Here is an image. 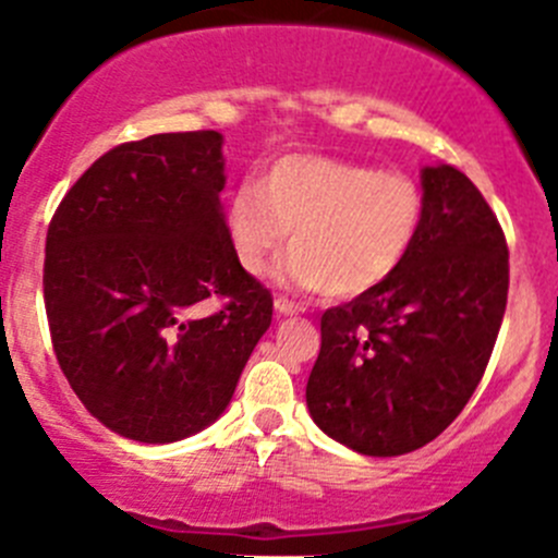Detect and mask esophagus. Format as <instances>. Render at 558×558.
<instances>
[{"label":"esophagus","instance_id":"obj_1","mask_svg":"<svg viewBox=\"0 0 558 558\" xmlns=\"http://www.w3.org/2000/svg\"><path fill=\"white\" fill-rule=\"evenodd\" d=\"M275 314H278V316H296V314H303V308L291 303V300H286V296H278V300H275Z\"/></svg>","mask_w":558,"mask_h":558}]
</instances>
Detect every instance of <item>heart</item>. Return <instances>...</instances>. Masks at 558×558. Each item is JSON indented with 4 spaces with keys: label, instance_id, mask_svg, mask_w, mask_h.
Segmentation results:
<instances>
[{
    "label": "heart",
    "instance_id": "heart-1",
    "mask_svg": "<svg viewBox=\"0 0 558 558\" xmlns=\"http://www.w3.org/2000/svg\"><path fill=\"white\" fill-rule=\"evenodd\" d=\"M424 192L399 170L322 154H286L244 181L226 206V233L242 272L264 275L289 242L278 278L355 296L397 272L418 239Z\"/></svg>",
    "mask_w": 558,
    "mask_h": 558
}]
</instances>
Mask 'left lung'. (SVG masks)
<instances>
[{
  "instance_id": "obj_1",
  "label": "left lung",
  "mask_w": 558,
  "mask_h": 558,
  "mask_svg": "<svg viewBox=\"0 0 558 558\" xmlns=\"http://www.w3.org/2000/svg\"><path fill=\"white\" fill-rule=\"evenodd\" d=\"M424 220L397 272L325 311L305 388L325 435L366 457L435 440L473 397L507 311L509 250L493 208L451 165L421 170Z\"/></svg>"
}]
</instances>
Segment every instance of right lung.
I'll return each mask as SVG.
<instances>
[{"mask_svg": "<svg viewBox=\"0 0 558 558\" xmlns=\"http://www.w3.org/2000/svg\"><path fill=\"white\" fill-rule=\"evenodd\" d=\"M220 132L150 134L96 159L51 217L44 300L80 402L137 444H175L226 413L272 325V294L226 233ZM220 295L223 308H199Z\"/></svg>", "mask_w": 558, "mask_h": 558, "instance_id": "1", "label": "right lung"}]
</instances>
